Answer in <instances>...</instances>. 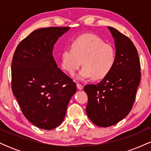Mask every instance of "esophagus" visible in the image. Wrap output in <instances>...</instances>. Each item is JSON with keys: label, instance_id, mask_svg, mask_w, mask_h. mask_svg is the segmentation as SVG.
<instances>
[{"label": "esophagus", "instance_id": "1", "mask_svg": "<svg viewBox=\"0 0 151 151\" xmlns=\"http://www.w3.org/2000/svg\"><path fill=\"white\" fill-rule=\"evenodd\" d=\"M77 89L79 90H81L83 89V86L81 85V84H79V83H77Z\"/></svg>", "mask_w": 151, "mask_h": 151}]
</instances>
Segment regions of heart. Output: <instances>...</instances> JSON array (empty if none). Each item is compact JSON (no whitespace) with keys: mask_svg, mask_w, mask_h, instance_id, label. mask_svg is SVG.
Masks as SVG:
<instances>
[{"mask_svg":"<svg viewBox=\"0 0 151 151\" xmlns=\"http://www.w3.org/2000/svg\"><path fill=\"white\" fill-rule=\"evenodd\" d=\"M116 61L114 48L99 36L86 33L74 37L70 48L63 50L60 55L62 70L73 75L82 62L83 67L78 78L93 77L95 80L104 79L111 73Z\"/></svg>","mask_w":151,"mask_h":151,"instance_id":"obj_1","label":"heart"}]
</instances>
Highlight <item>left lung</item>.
I'll use <instances>...</instances> for the list:
<instances>
[{
    "instance_id": "left-lung-1",
    "label": "left lung",
    "mask_w": 151,
    "mask_h": 151,
    "mask_svg": "<svg viewBox=\"0 0 151 151\" xmlns=\"http://www.w3.org/2000/svg\"><path fill=\"white\" fill-rule=\"evenodd\" d=\"M108 28L116 50L113 70L96 85L84 87L88 96L86 114L101 127L113 126L129 114L141 81V63L134 44L116 29Z\"/></svg>"
}]
</instances>
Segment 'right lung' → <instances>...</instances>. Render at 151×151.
Instances as JSON below:
<instances>
[{
	"label": "right lung",
	"mask_w": 151,
	"mask_h": 151,
	"mask_svg": "<svg viewBox=\"0 0 151 151\" xmlns=\"http://www.w3.org/2000/svg\"><path fill=\"white\" fill-rule=\"evenodd\" d=\"M69 27H50L32 32L18 44L11 65V87L22 114L40 129L62 124L76 83L58 68L54 45Z\"/></svg>",
	"instance_id": "1"
}]
</instances>
